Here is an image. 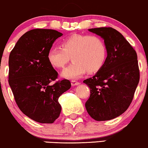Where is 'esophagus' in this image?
I'll return each mask as SVG.
<instances>
[{
    "instance_id": "esophagus-1",
    "label": "esophagus",
    "mask_w": 148,
    "mask_h": 148,
    "mask_svg": "<svg viewBox=\"0 0 148 148\" xmlns=\"http://www.w3.org/2000/svg\"><path fill=\"white\" fill-rule=\"evenodd\" d=\"M80 82H77V81L76 80H72L71 81V85H72V86H76V85H80Z\"/></svg>"
}]
</instances>
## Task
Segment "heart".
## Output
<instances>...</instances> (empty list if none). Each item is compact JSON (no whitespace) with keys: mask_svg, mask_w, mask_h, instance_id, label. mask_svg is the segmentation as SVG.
<instances>
[{"mask_svg":"<svg viewBox=\"0 0 148 148\" xmlns=\"http://www.w3.org/2000/svg\"><path fill=\"white\" fill-rule=\"evenodd\" d=\"M107 49L101 37L95 35L75 34L63 39L61 48L51 47L47 58L53 68H61L69 61H73L61 73L64 78L77 79L85 73L99 71L105 63Z\"/></svg>","mask_w":148,"mask_h":148,"instance_id":"obj_1","label":"heart"}]
</instances>
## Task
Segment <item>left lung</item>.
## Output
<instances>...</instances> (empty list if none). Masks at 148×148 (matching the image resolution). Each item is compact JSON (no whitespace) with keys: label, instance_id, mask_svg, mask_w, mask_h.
<instances>
[{"label":"left lung","instance_id":"1","mask_svg":"<svg viewBox=\"0 0 148 148\" xmlns=\"http://www.w3.org/2000/svg\"><path fill=\"white\" fill-rule=\"evenodd\" d=\"M88 30L104 39L107 57L102 68L83 81L90 90L85 107L95 120H111L124 113L133 99L140 80L137 53L124 36L112 27Z\"/></svg>","mask_w":148,"mask_h":148}]
</instances>
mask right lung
Instances as JSON below:
<instances>
[{"mask_svg": "<svg viewBox=\"0 0 148 148\" xmlns=\"http://www.w3.org/2000/svg\"><path fill=\"white\" fill-rule=\"evenodd\" d=\"M56 30L35 29L19 39L9 56L8 82L19 109L32 120L52 123L61 112L58 98L71 87L68 80L51 82L58 73L47 56L56 39Z\"/></svg>", "mask_w": 148, "mask_h": 148, "instance_id": "1", "label": "right lung"}]
</instances>
